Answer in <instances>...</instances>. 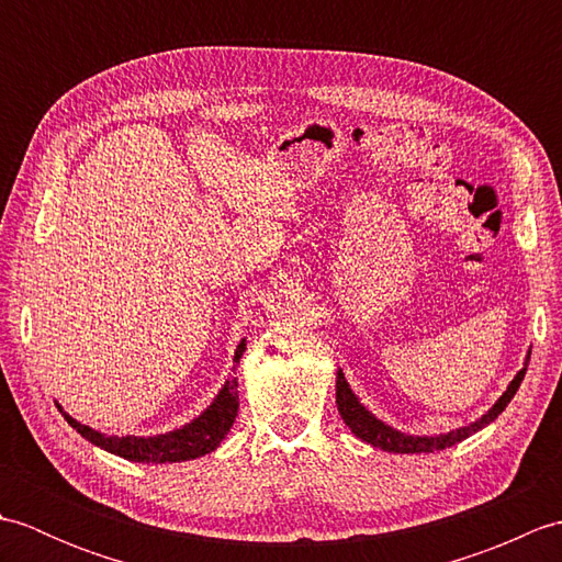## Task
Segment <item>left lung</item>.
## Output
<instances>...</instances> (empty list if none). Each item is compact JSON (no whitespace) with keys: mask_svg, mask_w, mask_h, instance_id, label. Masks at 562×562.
I'll list each match as a JSON object with an SVG mask.
<instances>
[{"mask_svg":"<svg viewBox=\"0 0 562 562\" xmlns=\"http://www.w3.org/2000/svg\"><path fill=\"white\" fill-rule=\"evenodd\" d=\"M529 357H531V350L527 355V360H529ZM524 374H527V364H524V369H519L517 376L509 381L507 391L497 398V403L481 417V420H475V423L459 427V429H451V432L437 435V437L403 435V432H398V429H393L386 423H381L379 417L369 413L364 405L360 403V398L355 396L340 369H338V379H336V403H338V413L345 420V425L352 429L355 437H360L362 441H367V445L379 447L384 451H393V453H429V451H439V449L459 445V441H463L465 437H471V435L479 432V429H483L485 425H491L495 417L507 408V403L515 398V393L521 384Z\"/></svg>","mask_w":562,"mask_h":562,"instance_id":"obj_1","label":"left lung"}]
</instances>
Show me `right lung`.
I'll list each match as a JSON object with an SVG mask.
<instances>
[{"instance_id": "right-lung-1", "label": "right lung", "mask_w": 562, "mask_h": 562, "mask_svg": "<svg viewBox=\"0 0 562 562\" xmlns=\"http://www.w3.org/2000/svg\"><path fill=\"white\" fill-rule=\"evenodd\" d=\"M244 350H246V340L238 342V348L234 352V362L241 360ZM236 386H238L236 376H229V381L222 386L217 398L212 401V405L205 413L198 415L193 423L183 425L181 429H173V432L157 435V437H133V435L109 437L99 432V429H91L89 425L77 423L75 417L67 415L59 405L57 408L83 439H89L91 445L115 453V457H123L127 461H137V463H176V461H190V459L205 457V453L220 447V441L224 439L226 432H229V427L234 425L236 413H238Z\"/></svg>"}]
</instances>
